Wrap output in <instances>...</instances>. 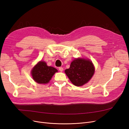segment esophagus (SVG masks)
I'll return each mask as SVG.
<instances>
[{"label": "esophagus", "mask_w": 129, "mask_h": 129, "mask_svg": "<svg viewBox=\"0 0 129 129\" xmlns=\"http://www.w3.org/2000/svg\"><path fill=\"white\" fill-rule=\"evenodd\" d=\"M58 70H59L60 72H62V71H63V68H62V67H59V68H58Z\"/></svg>", "instance_id": "obj_1"}]
</instances>
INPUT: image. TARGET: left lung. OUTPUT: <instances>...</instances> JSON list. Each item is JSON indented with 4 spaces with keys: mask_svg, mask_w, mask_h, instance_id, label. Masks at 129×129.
I'll return each mask as SVG.
<instances>
[{
    "mask_svg": "<svg viewBox=\"0 0 129 129\" xmlns=\"http://www.w3.org/2000/svg\"><path fill=\"white\" fill-rule=\"evenodd\" d=\"M64 72L72 83L79 87L88 83L91 79L95 73V68L89 59L77 58L71 62L69 68Z\"/></svg>",
    "mask_w": 129,
    "mask_h": 129,
    "instance_id": "1",
    "label": "left lung"
}]
</instances>
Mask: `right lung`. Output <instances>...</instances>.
<instances>
[{"label": "right lung", "instance_id": "right-lung-1", "mask_svg": "<svg viewBox=\"0 0 129 129\" xmlns=\"http://www.w3.org/2000/svg\"><path fill=\"white\" fill-rule=\"evenodd\" d=\"M57 70L51 66H48L44 61H39L31 71L33 79L38 83L46 84L51 80Z\"/></svg>", "mask_w": 129, "mask_h": 129}]
</instances>
